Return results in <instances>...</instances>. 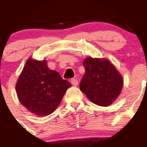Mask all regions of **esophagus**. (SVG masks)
<instances>
[{
	"label": "esophagus",
	"instance_id": "obj_1",
	"mask_svg": "<svg viewBox=\"0 0 147 147\" xmlns=\"http://www.w3.org/2000/svg\"><path fill=\"white\" fill-rule=\"evenodd\" d=\"M71 83L73 86H77L78 84V80L76 79V78H71Z\"/></svg>",
	"mask_w": 147,
	"mask_h": 147
}]
</instances>
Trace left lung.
I'll list each match as a JSON object with an SVG mask.
<instances>
[{
	"label": "left lung",
	"mask_w": 147,
	"mask_h": 147,
	"mask_svg": "<svg viewBox=\"0 0 147 147\" xmlns=\"http://www.w3.org/2000/svg\"><path fill=\"white\" fill-rule=\"evenodd\" d=\"M85 73L80 89L94 103L107 107L119 96L123 86L121 74L106 59L88 57L83 62Z\"/></svg>",
	"instance_id": "8db88e82"
}]
</instances>
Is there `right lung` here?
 <instances>
[{"label":"right lung","instance_id":"obj_1","mask_svg":"<svg viewBox=\"0 0 147 147\" xmlns=\"http://www.w3.org/2000/svg\"><path fill=\"white\" fill-rule=\"evenodd\" d=\"M71 84L57 71L47 67L46 60H27L16 85L20 102L31 113L46 116L59 106Z\"/></svg>","mask_w":147,"mask_h":147}]
</instances>
